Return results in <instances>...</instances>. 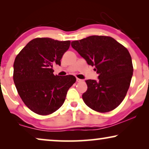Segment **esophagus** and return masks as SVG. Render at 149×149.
<instances>
[{"instance_id":"obj_1","label":"esophagus","mask_w":149,"mask_h":149,"mask_svg":"<svg viewBox=\"0 0 149 149\" xmlns=\"http://www.w3.org/2000/svg\"><path fill=\"white\" fill-rule=\"evenodd\" d=\"M83 80L82 79H79V78H77V82H81V81H82Z\"/></svg>"}]
</instances>
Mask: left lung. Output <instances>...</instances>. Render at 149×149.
<instances>
[{
	"label": "left lung",
	"instance_id": "8db88e82",
	"mask_svg": "<svg viewBox=\"0 0 149 149\" xmlns=\"http://www.w3.org/2000/svg\"><path fill=\"white\" fill-rule=\"evenodd\" d=\"M72 47L95 66L98 80H87L82 97L87 107L100 113L116 109L125 98L133 75L129 52L113 38L90 36L71 42Z\"/></svg>",
	"mask_w": 149,
	"mask_h": 149
}]
</instances>
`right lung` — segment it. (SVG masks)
<instances>
[{
  "label": "right lung",
  "instance_id": "obj_1",
  "mask_svg": "<svg viewBox=\"0 0 149 149\" xmlns=\"http://www.w3.org/2000/svg\"><path fill=\"white\" fill-rule=\"evenodd\" d=\"M70 45V40L36 38L16 56L13 64L16 89L28 109L38 115H50L60 109L76 81L73 75L55 76L53 73V65L60 66Z\"/></svg>",
  "mask_w": 149,
  "mask_h": 149
}]
</instances>
